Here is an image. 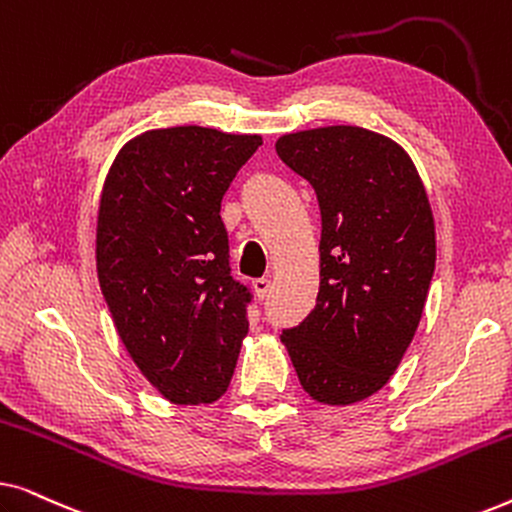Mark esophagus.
I'll use <instances>...</instances> for the list:
<instances>
[{"instance_id":"1","label":"esophagus","mask_w":512,"mask_h":512,"mask_svg":"<svg viewBox=\"0 0 512 512\" xmlns=\"http://www.w3.org/2000/svg\"><path fill=\"white\" fill-rule=\"evenodd\" d=\"M270 289H272V282H270V279H256V282H254V291H256V296L258 298H268L270 296Z\"/></svg>"}]
</instances>
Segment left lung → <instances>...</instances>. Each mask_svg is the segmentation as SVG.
Wrapping results in <instances>:
<instances>
[{
	"instance_id": "1",
	"label": "left lung",
	"mask_w": 512,
	"mask_h": 512,
	"mask_svg": "<svg viewBox=\"0 0 512 512\" xmlns=\"http://www.w3.org/2000/svg\"><path fill=\"white\" fill-rule=\"evenodd\" d=\"M321 209L317 305L282 342L314 401L352 405L396 373L422 319L436 226L403 146L356 125L277 139Z\"/></svg>"
}]
</instances>
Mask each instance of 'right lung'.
<instances>
[{
  "mask_svg": "<svg viewBox=\"0 0 512 512\" xmlns=\"http://www.w3.org/2000/svg\"><path fill=\"white\" fill-rule=\"evenodd\" d=\"M263 139L200 125L149 130L109 167L97 212V277L142 375L177 405L226 394L249 331L221 200Z\"/></svg>",
  "mask_w": 512,
  "mask_h": 512,
  "instance_id": "right-lung-1",
  "label": "right lung"
}]
</instances>
